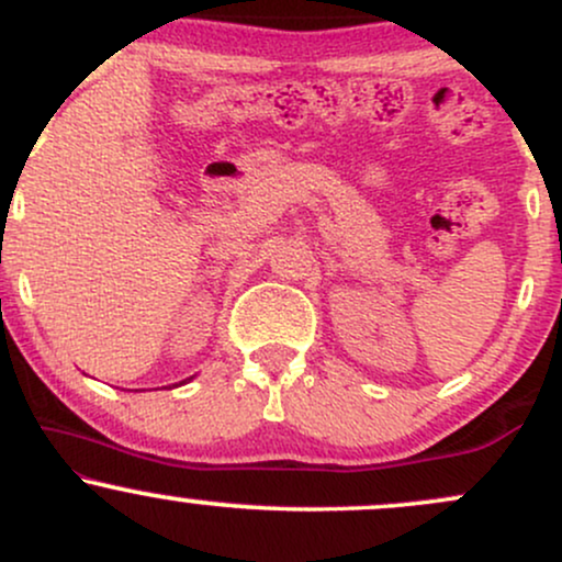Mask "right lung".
I'll return each instance as SVG.
<instances>
[{
    "label": "right lung",
    "mask_w": 562,
    "mask_h": 562,
    "mask_svg": "<svg viewBox=\"0 0 562 562\" xmlns=\"http://www.w3.org/2000/svg\"><path fill=\"white\" fill-rule=\"evenodd\" d=\"M192 378H195V375H192ZM192 378H187V380H192ZM187 380H182V383H187ZM182 383H177V385H182Z\"/></svg>",
    "instance_id": "right-lung-1"
}]
</instances>
